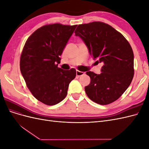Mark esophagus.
<instances>
[{"label":"esophagus","mask_w":149,"mask_h":149,"mask_svg":"<svg viewBox=\"0 0 149 149\" xmlns=\"http://www.w3.org/2000/svg\"><path fill=\"white\" fill-rule=\"evenodd\" d=\"M84 74V72H82V71H79L78 70L76 71V76H82Z\"/></svg>","instance_id":"esophagus-1"}]
</instances>
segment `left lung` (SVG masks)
Here are the masks:
<instances>
[{"label":"left lung","mask_w":149,"mask_h":149,"mask_svg":"<svg viewBox=\"0 0 149 149\" xmlns=\"http://www.w3.org/2000/svg\"><path fill=\"white\" fill-rule=\"evenodd\" d=\"M75 35L86 45L96 63H101V73L86 72L91 83L86 86L90 100L106 105L119 99L134 77V53L124 36L112 26L101 22L79 25Z\"/></svg>","instance_id":"1"}]
</instances>
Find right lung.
Masks as SVG:
<instances>
[{"label": "right lung", "mask_w": 149, "mask_h": 149, "mask_svg": "<svg viewBox=\"0 0 149 149\" xmlns=\"http://www.w3.org/2000/svg\"><path fill=\"white\" fill-rule=\"evenodd\" d=\"M76 26L44 25L30 36L22 50V75L33 96L45 104L55 105L63 100L69 84L76 77L75 69L63 70L58 65Z\"/></svg>", "instance_id": "1"}]
</instances>
